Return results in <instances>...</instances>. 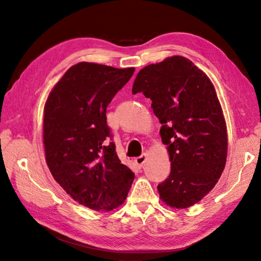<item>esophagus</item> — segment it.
Returning <instances> with one entry per match:
<instances>
[{"label":"esophagus","instance_id":"34e87169","mask_svg":"<svg viewBox=\"0 0 261 261\" xmlns=\"http://www.w3.org/2000/svg\"><path fill=\"white\" fill-rule=\"evenodd\" d=\"M146 160H147V156H146V154H141L140 157H137V158L135 159V163L137 164L138 167H142L143 164L146 163Z\"/></svg>","mask_w":261,"mask_h":261}]
</instances>
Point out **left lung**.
I'll list each match as a JSON object with an SVG mask.
<instances>
[{
	"instance_id": "1",
	"label": "left lung",
	"mask_w": 261,
	"mask_h": 261,
	"mask_svg": "<svg viewBox=\"0 0 261 261\" xmlns=\"http://www.w3.org/2000/svg\"><path fill=\"white\" fill-rule=\"evenodd\" d=\"M137 93L151 99L171 163L159 197L170 207H190L212 191L226 163L228 134L214 85L190 59L173 56L138 73Z\"/></svg>"
}]
</instances>
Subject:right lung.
<instances>
[{"label": "right lung", "mask_w": 261, "mask_h": 261, "mask_svg": "<svg viewBox=\"0 0 261 261\" xmlns=\"http://www.w3.org/2000/svg\"><path fill=\"white\" fill-rule=\"evenodd\" d=\"M135 73L79 63L54 86L43 109V146L49 170L84 206L112 211L125 201L135 174L121 164L107 123V108Z\"/></svg>", "instance_id": "1"}]
</instances>
